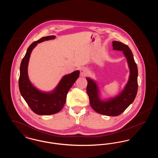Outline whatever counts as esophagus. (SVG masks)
I'll return each instance as SVG.
<instances>
[{
    "label": "esophagus",
    "instance_id": "34e87169",
    "mask_svg": "<svg viewBox=\"0 0 158 158\" xmlns=\"http://www.w3.org/2000/svg\"><path fill=\"white\" fill-rule=\"evenodd\" d=\"M80 72H81V76H85L87 75V73L88 72V69H86V68H83L81 69Z\"/></svg>",
    "mask_w": 158,
    "mask_h": 158
}]
</instances>
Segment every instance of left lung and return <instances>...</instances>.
Listing matches in <instances>:
<instances>
[{"instance_id":"8db88e82","label":"left lung","mask_w":158,"mask_h":158,"mask_svg":"<svg viewBox=\"0 0 158 158\" xmlns=\"http://www.w3.org/2000/svg\"><path fill=\"white\" fill-rule=\"evenodd\" d=\"M113 47L114 50L123 51L130 69L129 79L124 90L116 97L102 101L98 96L96 83L90 78H86L88 81L86 92L89 98L90 106L94 111L102 115L117 116L124 112L135 99L138 89V70L133 53L127 45L119 41H113Z\"/></svg>"}]
</instances>
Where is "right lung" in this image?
Returning a JSON list of instances; mask_svg holds the SVG:
<instances>
[{"instance_id":"1","label":"right lung","mask_w":158,"mask_h":158,"mask_svg":"<svg viewBox=\"0 0 158 158\" xmlns=\"http://www.w3.org/2000/svg\"><path fill=\"white\" fill-rule=\"evenodd\" d=\"M50 35L40 38L31 44L23 57L20 66L19 88L21 95L34 113L42 115H52L62 110L66 101V96L70 88L79 76V71L63 77L56 88L50 93L41 92L30 82L28 76V64L31 53L38 43L55 38Z\"/></svg>"}]
</instances>
